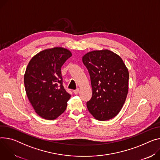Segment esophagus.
Here are the masks:
<instances>
[{
    "instance_id": "obj_1",
    "label": "esophagus",
    "mask_w": 160,
    "mask_h": 160,
    "mask_svg": "<svg viewBox=\"0 0 160 160\" xmlns=\"http://www.w3.org/2000/svg\"><path fill=\"white\" fill-rule=\"evenodd\" d=\"M73 92H74V94H78V93L79 92V89L78 88V89L74 90V91H73Z\"/></svg>"
}]
</instances>
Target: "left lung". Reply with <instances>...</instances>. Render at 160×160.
Wrapping results in <instances>:
<instances>
[{"instance_id":"left-lung-1","label":"left lung","mask_w":160,"mask_h":160,"mask_svg":"<svg viewBox=\"0 0 160 160\" xmlns=\"http://www.w3.org/2000/svg\"><path fill=\"white\" fill-rule=\"evenodd\" d=\"M90 75L92 96L87 107L99 121H107L121 111L128 92L129 72L121 58L108 50H94L82 57Z\"/></svg>"}]
</instances>
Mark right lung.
<instances>
[{
	"mask_svg": "<svg viewBox=\"0 0 160 160\" xmlns=\"http://www.w3.org/2000/svg\"><path fill=\"white\" fill-rule=\"evenodd\" d=\"M68 49L55 47L34 55L24 75L27 96L42 118L53 120L66 109L71 95L62 85L61 67L71 57Z\"/></svg>",
	"mask_w": 160,
	"mask_h": 160,
	"instance_id": "1",
	"label": "right lung"
}]
</instances>
